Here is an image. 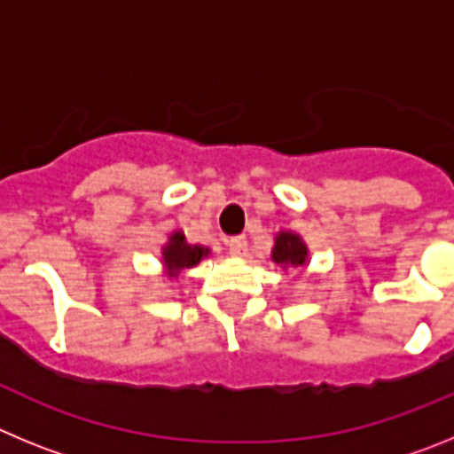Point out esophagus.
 I'll return each mask as SVG.
<instances>
[{"label": "esophagus", "instance_id": "1", "mask_svg": "<svg viewBox=\"0 0 454 454\" xmlns=\"http://www.w3.org/2000/svg\"><path fill=\"white\" fill-rule=\"evenodd\" d=\"M227 246H230V252L234 256H240V254H246L247 250V240L246 236H234V239L227 240Z\"/></svg>", "mask_w": 454, "mask_h": 454}]
</instances>
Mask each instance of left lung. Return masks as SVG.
I'll list each match as a JSON object with an SVG mask.
<instances>
[{
	"mask_svg": "<svg viewBox=\"0 0 454 454\" xmlns=\"http://www.w3.org/2000/svg\"><path fill=\"white\" fill-rule=\"evenodd\" d=\"M272 262L282 263V266H302L307 262V246L300 240V236L291 234V231H282L275 239Z\"/></svg>",
	"mask_w": 454,
	"mask_h": 454,
	"instance_id": "1",
	"label": "left lung"
}]
</instances>
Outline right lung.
Instances as JSON below:
<instances>
[{
    "mask_svg": "<svg viewBox=\"0 0 454 454\" xmlns=\"http://www.w3.org/2000/svg\"><path fill=\"white\" fill-rule=\"evenodd\" d=\"M208 250L202 246H188L182 231H175L170 236V243L163 247V262H166L168 270L175 277L184 268H191L195 263L202 262V256H207Z\"/></svg>",
    "mask_w": 454,
    "mask_h": 454,
    "instance_id": "right-lung-1",
    "label": "right lung"
}]
</instances>
